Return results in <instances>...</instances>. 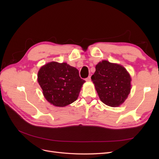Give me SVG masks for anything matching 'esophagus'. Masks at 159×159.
I'll return each instance as SVG.
<instances>
[{
    "label": "esophagus",
    "instance_id": "34e87169",
    "mask_svg": "<svg viewBox=\"0 0 159 159\" xmlns=\"http://www.w3.org/2000/svg\"><path fill=\"white\" fill-rule=\"evenodd\" d=\"M85 80L87 81H91V76H89L88 78H86V80Z\"/></svg>",
    "mask_w": 159,
    "mask_h": 159
}]
</instances>
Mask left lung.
<instances>
[{"instance_id": "obj_1", "label": "left lung", "mask_w": 159, "mask_h": 159, "mask_svg": "<svg viewBox=\"0 0 159 159\" xmlns=\"http://www.w3.org/2000/svg\"><path fill=\"white\" fill-rule=\"evenodd\" d=\"M91 78L101 101L110 107L121 105L131 91V76L119 64L106 60L100 61Z\"/></svg>"}]
</instances>
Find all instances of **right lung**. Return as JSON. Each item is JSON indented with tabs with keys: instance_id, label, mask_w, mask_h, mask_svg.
<instances>
[{
	"instance_id": "add662e5",
	"label": "right lung",
	"mask_w": 159,
	"mask_h": 159,
	"mask_svg": "<svg viewBox=\"0 0 159 159\" xmlns=\"http://www.w3.org/2000/svg\"><path fill=\"white\" fill-rule=\"evenodd\" d=\"M38 81L46 99L56 107H65L74 102L85 82L80 77L78 69L56 61L41 67Z\"/></svg>"
}]
</instances>
